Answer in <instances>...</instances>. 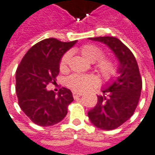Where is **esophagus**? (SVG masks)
<instances>
[{
    "label": "esophagus",
    "mask_w": 155,
    "mask_h": 155,
    "mask_svg": "<svg viewBox=\"0 0 155 155\" xmlns=\"http://www.w3.org/2000/svg\"><path fill=\"white\" fill-rule=\"evenodd\" d=\"M72 95H73V97H80V96H82L83 93H79V92H73V93H72Z\"/></svg>",
    "instance_id": "obj_1"
}]
</instances>
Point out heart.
<instances>
[{
	"mask_svg": "<svg viewBox=\"0 0 155 155\" xmlns=\"http://www.w3.org/2000/svg\"><path fill=\"white\" fill-rule=\"evenodd\" d=\"M79 51L83 58L89 62H96L103 56V51L95 45H84L80 48ZM70 58H71V52L69 51L63 55L60 62L61 70H65L67 68ZM96 68L98 73L103 77V78L107 81L114 78L117 73L116 64L112 60L107 58H101L98 60L96 65ZM97 83V79L96 78L87 75L75 74L69 77L68 79V84L71 88L75 91H81V92L85 91L91 87L96 85Z\"/></svg>",
	"mask_w": 155,
	"mask_h": 155,
	"instance_id": "1",
	"label": "heart"
}]
</instances>
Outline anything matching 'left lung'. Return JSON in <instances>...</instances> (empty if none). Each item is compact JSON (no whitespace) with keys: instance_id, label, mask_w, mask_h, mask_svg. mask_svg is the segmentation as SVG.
I'll return each mask as SVG.
<instances>
[{"instance_id":"1","label":"left lung","mask_w":155,"mask_h":155,"mask_svg":"<svg viewBox=\"0 0 155 155\" xmlns=\"http://www.w3.org/2000/svg\"><path fill=\"white\" fill-rule=\"evenodd\" d=\"M90 40L104 43L118 61V77L106 83L96 106L87 113L95 127L112 130L119 127L135 111L142 90V79L134 56L121 41L114 37H98Z\"/></svg>"}]
</instances>
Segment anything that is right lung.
I'll return each instance as SVG.
<instances>
[{
  "label": "right lung",
  "mask_w": 155,
  "mask_h": 155,
  "mask_svg": "<svg viewBox=\"0 0 155 155\" xmlns=\"http://www.w3.org/2000/svg\"><path fill=\"white\" fill-rule=\"evenodd\" d=\"M77 43L55 38L41 41L28 50L16 72V92L24 114L36 124L48 127L65 118L73 101L72 92L62 87L58 93L48 90L60 70L62 56Z\"/></svg>",
  "instance_id": "add662e5"
}]
</instances>
